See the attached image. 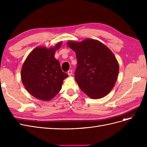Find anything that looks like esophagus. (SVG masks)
Listing matches in <instances>:
<instances>
[{"label": "esophagus", "mask_w": 147, "mask_h": 147, "mask_svg": "<svg viewBox=\"0 0 147 147\" xmlns=\"http://www.w3.org/2000/svg\"><path fill=\"white\" fill-rule=\"evenodd\" d=\"M72 70H68L67 74L69 75V76H70V75H72Z\"/></svg>", "instance_id": "34e87169"}]
</instances>
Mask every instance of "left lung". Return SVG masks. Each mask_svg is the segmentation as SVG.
Here are the masks:
<instances>
[{
  "label": "left lung",
  "mask_w": 147,
  "mask_h": 147,
  "mask_svg": "<svg viewBox=\"0 0 147 147\" xmlns=\"http://www.w3.org/2000/svg\"><path fill=\"white\" fill-rule=\"evenodd\" d=\"M76 53L75 80L80 88L92 99H99L112 90L118 78L116 57L103 43L93 39L82 42H69Z\"/></svg>",
  "instance_id": "1"
}]
</instances>
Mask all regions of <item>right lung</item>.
<instances>
[{
  "label": "right lung",
  "mask_w": 147,
  "mask_h": 147,
  "mask_svg": "<svg viewBox=\"0 0 147 147\" xmlns=\"http://www.w3.org/2000/svg\"><path fill=\"white\" fill-rule=\"evenodd\" d=\"M55 48L37 47L26 59L21 69V80L25 88L36 98L50 100L61 90L64 80L68 75L61 70L59 62L55 57Z\"/></svg>",
  "instance_id": "obj_1"
}]
</instances>
